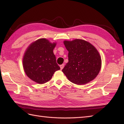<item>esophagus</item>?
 Segmentation results:
<instances>
[{"mask_svg": "<svg viewBox=\"0 0 124 124\" xmlns=\"http://www.w3.org/2000/svg\"><path fill=\"white\" fill-rule=\"evenodd\" d=\"M63 67H64V64H62L61 65H60V68H61V70H62L63 68Z\"/></svg>", "mask_w": 124, "mask_h": 124, "instance_id": "esophagus-1", "label": "esophagus"}]
</instances>
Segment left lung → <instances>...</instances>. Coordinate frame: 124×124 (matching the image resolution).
Returning <instances> with one entry per match:
<instances>
[{
  "label": "left lung",
  "mask_w": 124,
  "mask_h": 124,
  "mask_svg": "<svg viewBox=\"0 0 124 124\" xmlns=\"http://www.w3.org/2000/svg\"><path fill=\"white\" fill-rule=\"evenodd\" d=\"M68 53V62L62 70L73 83L83 85L97 76L101 67V56L94 46L82 39L63 41Z\"/></svg>",
  "instance_id": "left-lung-1"
}]
</instances>
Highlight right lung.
<instances>
[{
	"instance_id": "1",
	"label": "right lung",
	"mask_w": 124,
	"mask_h": 124,
	"mask_svg": "<svg viewBox=\"0 0 124 124\" xmlns=\"http://www.w3.org/2000/svg\"><path fill=\"white\" fill-rule=\"evenodd\" d=\"M56 43L45 38L32 42L25 51L23 65L27 76L39 84L49 81L56 71L60 69L53 50Z\"/></svg>"
}]
</instances>
